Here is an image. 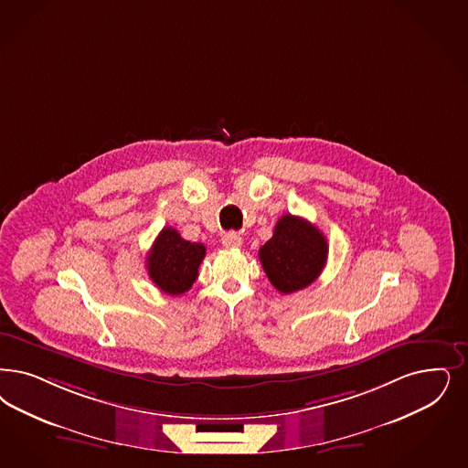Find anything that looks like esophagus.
Returning a JSON list of instances; mask_svg holds the SVG:
<instances>
[{"label": "esophagus", "instance_id": "34e87169", "mask_svg": "<svg viewBox=\"0 0 468 468\" xmlns=\"http://www.w3.org/2000/svg\"><path fill=\"white\" fill-rule=\"evenodd\" d=\"M221 242H223L226 249H237V247H240V245H242V237H240L239 233L229 231V233H225V235H223Z\"/></svg>", "mask_w": 468, "mask_h": 468}]
</instances>
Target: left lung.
<instances>
[{
    "label": "left lung",
    "instance_id": "8db88e82",
    "mask_svg": "<svg viewBox=\"0 0 468 468\" xmlns=\"http://www.w3.org/2000/svg\"><path fill=\"white\" fill-rule=\"evenodd\" d=\"M328 243L322 231L299 216L285 214L273 237L259 249V259L271 285L282 293L303 291L323 271Z\"/></svg>",
    "mask_w": 468,
    "mask_h": 468
}]
</instances>
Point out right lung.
<instances>
[{
	"instance_id": "1",
	"label": "right lung",
	"mask_w": 468,
	"mask_h": 468,
	"mask_svg": "<svg viewBox=\"0 0 468 468\" xmlns=\"http://www.w3.org/2000/svg\"><path fill=\"white\" fill-rule=\"evenodd\" d=\"M204 256L202 243L188 242L175 228L165 226L146 254V270L164 293L179 295L192 289Z\"/></svg>"
}]
</instances>
